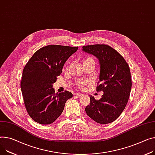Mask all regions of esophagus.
Masks as SVG:
<instances>
[{
	"label": "esophagus",
	"instance_id": "1",
	"mask_svg": "<svg viewBox=\"0 0 155 155\" xmlns=\"http://www.w3.org/2000/svg\"><path fill=\"white\" fill-rule=\"evenodd\" d=\"M73 95L74 96H81L82 95V94H81V93H79V92H74V94H73Z\"/></svg>",
	"mask_w": 155,
	"mask_h": 155
}]
</instances>
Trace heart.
<instances>
[{"instance_id":"obj_1","label":"heart","mask_w":155,"mask_h":155,"mask_svg":"<svg viewBox=\"0 0 155 155\" xmlns=\"http://www.w3.org/2000/svg\"><path fill=\"white\" fill-rule=\"evenodd\" d=\"M88 60H92V59H91V58H86V59H85L84 61H88ZM87 82H79V83H78V85H79V86L80 87H84V86H86V84H87Z\"/></svg>"}]
</instances>
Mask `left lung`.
<instances>
[{"label": "left lung", "instance_id": "8db88e82", "mask_svg": "<svg viewBox=\"0 0 155 155\" xmlns=\"http://www.w3.org/2000/svg\"><path fill=\"white\" fill-rule=\"evenodd\" d=\"M82 51L96 56L100 64L99 83L97 91L104 92L85 109L87 115L101 124L115 121L120 115L128 102L132 88L130 68L122 56L107 45L82 46Z\"/></svg>", "mask_w": 155, "mask_h": 155}]
</instances>
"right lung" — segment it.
<instances>
[{
    "label": "right lung",
    "instance_id": "right-lung-1",
    "mask_svg": "<svg viewBox=\"0 0 155 155\" xmlns=\"http://www.w3.org/2000/svg\"><path fill=\"white\" fill-rule=\"evenodd\" d=\"M78 49V46L48 45L35 52L25 65L20 87L26 110L34 121L52 124L63 112L66 102L73 97L67 91L56 94L53 84L67 59Z\"/></svg>",
    "mask_w": 155,
    "mask_h": 155
}]
</instances>
